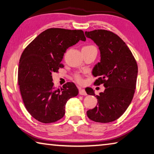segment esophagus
<instances>
[{"label": "esophagus", "mask_w": 154, "mask_h": 154, "mask_svg": "<svg viewBox=\"0 0 154 154\" xmlns=\"http://www.w3.org/2000/svg\"><path fill=\"white\" fill-rule=\"evenodd\" d=\"M79 92L80 95H87V93L85 92V90L82 89V88H79Z\"/></svg>", "instance_id": "34e87169"}]
</instances>
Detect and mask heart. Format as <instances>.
Returning a JSON list of instances; mask_svg holds the SVG:
<instances>
[{"label": "heart", "mask_w": 154, "mask_h": 154, "mask_svg": "<svg viewBox=\"0 0 154 154\" xmlns=\"http://www.w3.org/2000/svg\"><path fill=\"white\" fill-rule=\"evenodd\" d=\"M89 47H92V45L85 46V47H84V48H89ZM75 79H76L78 82H82V77L80 76L79 75H78V74L75 75Z\"/></svg>", "instance_id": "obj_1"}]
</instances>
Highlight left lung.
Masks as SVG:
<instances>
[{
	"mask_svg": "<svg viewBox=\"0 0 154 154\" xmlns=\"http://www.w3.org/2000/svg\"><path fill=\"white\" fill-rule=\"evenodd\" d=\"M100 51V62L92 71L96 85L103 83L105 90L95 95L87 88L88 94L95 96L97 106L87 111L91 120L100 123L113 122L123 115L133 98L136 89L138 66L128 47L116 34L106 30L85 32Z\"/></svg>",
	"mask_w": 154,
	"mask_h": 154,
	"instance_id": "1",
	"label": "left lung"
}]
</instances>
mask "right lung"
Instances as JSON below:
<instances>
[{
	"mask_svg": "<svg viewBox=\"0 0 154 154\" xmlns=\"http://www.w3.org/2000/svg\"><path fill=\"white\" fill-rule=\"evenodd\" d=\"M80 40H86L82 30L51 28L38 35L23 51L18 85L26 109L38 122L54 123L63 118L68 100L79 93L72 82L56 88L51 74L64 67V54Z\"/></svg>",
	"mask_w": 154,
	"mask_h": 154,
	"instance_id": "add662e5",
	"label": "right lung"
}]
</instances>
